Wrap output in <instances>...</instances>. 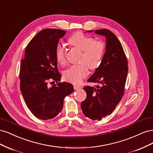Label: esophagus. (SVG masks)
I'll list each match as a JSON object with an SVG mask.
<instances>
[{
    "mask_svg": "<svg viewBox=\"0 0 153 153\" xmlns=\"http://www.w3.org/2000/svg\"><path fill=\"white\" fill-rule=\"evenodd\" d=\"M73 87H74V89H75V90L79 89H81V88H82V87L79 86V85H74Z\"/></svg>",
    "mask_w": 153,
    "mask_h": 153,
    "instance_id": "1",
    "label": "esophagus"
}]
</instances>
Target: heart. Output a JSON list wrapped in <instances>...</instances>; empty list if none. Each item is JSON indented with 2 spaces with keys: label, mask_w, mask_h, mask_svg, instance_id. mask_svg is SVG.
<instances>
[{
  "label": "heart",
  "mask_w": 153,
  "mask_h": 153,
  "mask_svg": "<svg viewBox=\"0 0 153 153\" xmlns=\"http://www.w3.org/2000/svg\"><path fill=\"white\" fill-rule=\"evenodd\" d=\"M69 43L82 51L80 62L73 65L64 71V80L74 84H79L88 75V67L92 70L98 68L102 62L105 46L103 41L95 40L91 36L82 32H76L68 40ZM55 57L59 64L64 65L66 62V49L64 46L58 44L55 49Z\"/></svg>",
  "instance_id": "heart-1"
}]
</instances>
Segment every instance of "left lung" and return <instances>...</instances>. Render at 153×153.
<instances>
[{
  "label": "left lung",
  "mask_w": 153,
  "mask_h": 153,
  "mask_svg": "<svg viewBox=\"0 0 153 153\" xmlns=\"http://www.w3.org/2000/svg\"><path fill=\"white\" fill-rule=\"evenodd\" d=\"M94 32L106 38L105 53L101 65L87 80L100 85L84 87L87 97L81 103V108L85 117L100 121L112 114L122 99L128 66L126 55L116 36L106 29L95 30Z\"/></svg>",
  "instance_id": "8db88e82"
}]
</instances>
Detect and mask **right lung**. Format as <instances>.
I'll return each mask as SVG.
<instances>
[{
    "label": "right lung",
    "mask_w": 153,
    "mask_h": 153,
    "mask_svg": "<svg viewBox=\"0 0 153 153\" xmlns=\"http://www.w3.org/2000/svg\"><path fill=\"white\" fill-rule=\"evenodd\" d=\"M66 31L46 29L37 34L27 45L20 70V90L27 107L41 120L53 119L62 110L64 99L74 88L68 82H58L50 87L48 83L61 80L55 49Z\"/></svg>",
    "instance_id": "add662e5"
}]
</instances>
